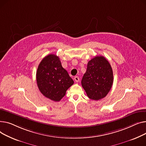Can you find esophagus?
<instances>
[{
	"label": "esophagus",
	"mask_w": 146,
	"mask_h": 146,
	"mask_svg": "<svg viewBox=\"0 0 146 146\" xmlns=\"http://www.w3.org/2000/svg\"><path fill=\"white\" fill-rule=\"evenodd\" d=\"M74 80H75V82H79V81H80V78H79V77H78V76H75V78H74Z\"/></svg>",
	"instance_id": "obj_1"
}]
</instances>
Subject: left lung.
Here are the masks:
<instances>
[{
  "label": "left lung",
  "instance_id": "obj_1",
  "mask_svg": "<svg viewBox=\"0 0 146 146\" xmlns=\"http://www.w3.org/2000/svg\"><path fill=\"white\" fill-rule=\"evenodd\" d=\"M113 79V70L109 62L104 56H97L88 62L81 85L90 99L98 101L107 95Z\"/></svg>",
  "mask_w": 146,
  "mask_h": 146
}]
</instances>
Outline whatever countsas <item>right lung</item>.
<instances>
[{"instance_id":"obj_1","label":"right lung","mask_w":146,"mask_h":146,"mask_svg":"<svg viewBox=\"0 0 146 146\" xmlns=\"http://www.w3.org/2000/svg\"><path fill=\"white\" fill-rule=\"evenodd\" d=\"M36 82L40 92L45 97L58 102L65 95L74 81L62 66L59 58L49 54L40 62L36 72Z\"/></svg>"}]
</instances>
